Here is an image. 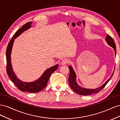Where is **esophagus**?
<instances>
[{"mask_svg": "<svg viewBox=\"0 0 120 120\" xmlns=\"http://www.w3.org/2000/svg\"><path fill=\"white\" fill-rule=\"evenodd\" d=\"M70 62V60L68 59H64L61 60V64H66Z\"/></svg>", "mask_w": 120, "mask_h": 120, "instance_id": "1", "label": "esophagus"}]
</instances>
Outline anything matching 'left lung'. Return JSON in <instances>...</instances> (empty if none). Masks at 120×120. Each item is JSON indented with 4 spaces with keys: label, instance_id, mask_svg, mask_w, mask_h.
I'll return each instance as SVG.
<instances>
[{
    "label": "left lung",
    "instance_id": "8db88e82",
    "mask_svg": "<svg viewBox=\"0 0 120 120\" xmlns=\"http://www.w3.org/2000/svg\"><path fill=\"white\" fill-rule=\"evenodd\" d=\"M106 41L109 45L114 48L115 52V54H116V45L113 39H112V38L111 37V36L108 34L106 38ZM68 68H69V70H70V75H69V77H68V82H69V84H70V86L71 87V88L74 90V91H75L76 93L78 94L79 95H83V96L92 95V94H96V93H97L98 92H100V90H101L105 86H106V85L107 84L108 82H109L110 79L112 77V75L114 74V72H113L112 75H111V77L108 79V81L105 82L103 86H100V88H97L96 89H88L82 88V87L79 86L77 84V82L75 81L76 75H75V72L74 71L73 69H72L71 66H68Z\"/></svg>",
    "mask_w": 120,
    "mask_h": 120
}]
</instances>
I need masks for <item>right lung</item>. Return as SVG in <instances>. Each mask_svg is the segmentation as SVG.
Returning a JSON list of instances; mask_svg holds the SVG:
<instances>
[{
    "label": "right lung",
    "instance_id": "1",
    "mask_svg": "<svg viewBox=\"0 0 120 120\" xmlns=\"http://www.w3.org/2000/svg\"><path fill=\"white\" fill-rule=\"evenodd\" d=\"M32 22H28L24 24L22 27L18 30L14 34L13 37L9 42L6 49V72L8 75L9 78L14 83L17 88L22 92H29L31 93H38L44 89L46 86L47 83L51 74L56 71L59 67V65L56 64L52 68L46 70L41 77L36 81L32 82H23L17 78L16 75L13 71L11 64L10 54L11 52V49L14 39L17 38L29 28L31 27Z\"/></svg>",
    "mask_w": 120,
    "mask_h": 120
}]
</instances>
